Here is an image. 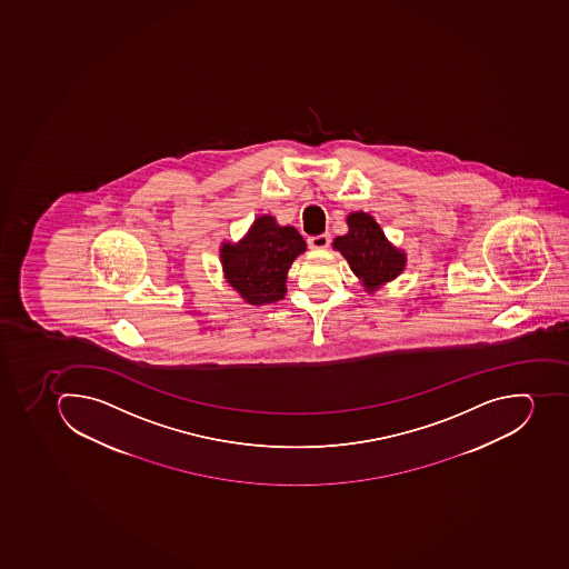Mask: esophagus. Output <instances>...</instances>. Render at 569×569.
<instances>
[{
  "mask_svg": "<svg viewBox=\"0 0 569 569\" xmlns=\"http://www.w3.org/2000/svg\"><path fill=\"white\" fill-rule=\"evenodd\" d=\"M329 244H330L329 233H323V236L309 237V246L312 249L329 248Z\"/></svg>",
  "mask_w": 569,
  "mask_h": 569,
  "instance_id": "esophagus-1",
  "label": "esophagus"
}]
</instances>
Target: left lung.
<instances>
[{"label":"left lung","instance_id":"left-lung-1","mask_svg":"<svg viewBox=\"0 0 569 569\" xmlns=\"http://www.w3.org/2000/svg\"><path fill=\"white\" fill-rule=\"evenodd\" d=\"M348 231L333 239L332 248L347 259L368 295L400 277L408 263L405 249L391 244L379 222L367 212L347 216Z\"/></svg>","mask_w":569,"mask_h":569}]
</instances>
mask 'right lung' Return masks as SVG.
I'll list each match as a JSON object with an SVG mask.
<instances>
[{
	"mask_svg": "<svg viewBox=\"0 0 569 569\" xmlns=\"http://www.w3.org/2000/svg\"><path fill=\"white\" fill-rule=\"evenodd\" d=\"M306 249L295 226L259 216L242 239L219 248L222 277L249 306H268L286 298L287 272Z\"/></svg>",
	"mask_w": 569,
	"mask_h": 569,
	"instance_id": "1",
	"label": "right lung"
}]
</instances>
